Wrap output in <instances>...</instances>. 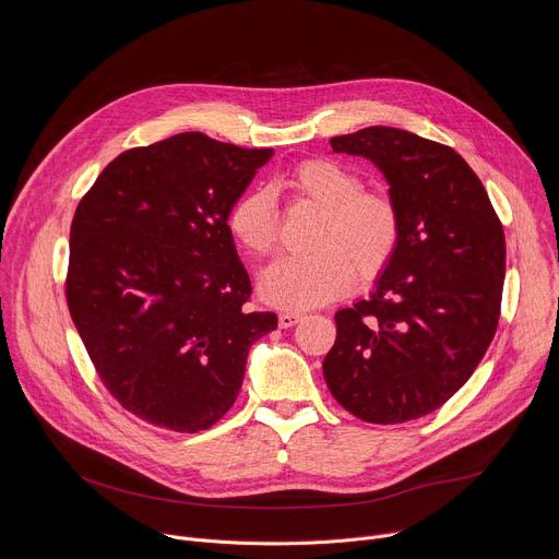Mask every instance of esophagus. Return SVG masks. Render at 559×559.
Segmentation results:
<instances>
[{"label":"esophagus","mask_w":559,"mask_h":559,"mask_svg":"<svg viewBox=\"0 0 559 559\" xmlns=\"http://www.w3.org/2000/svg\"><path fill=\"white\" fill-rule=\"evenodd\" d=\"M300 318H302L300 311H283V313L278 316V325H281L283 330L294 328V325L300 321Z\"/></svg>","instance_id":"34e87169"}]
</instances>
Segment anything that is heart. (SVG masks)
<instances>
[{"mask_svg":"<svg viewBox=\"0 0 559 559\" xmlns=\"http://www.w3.org/2000/svg\"><path fill=\"white\" fill-rule=\"evenodd\" d=\"M278 188L318 212L309 257L274 261L259 278L261 298L278 309L300 311L343 296L354 281L376 278L401 243V210L380 190H362L352 170L328 158H311L287 173ZM234 241L254 257L276 248V210L265 192H248L227 214Z\"/></svg>","mask_w":559,"mask_h":559,"instance_id":"b5f03b06","label":"heart"}]
</instances>
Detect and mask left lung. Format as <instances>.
Returning <instances> with one entry per match:
<instances>
[{
  "instance_id": "1",
  "label": "left lung",
  "mask_w": 559,
  "mask_h": 559,
  "mask_svg": "<svg viewBox=\"0 0 559 559\" xmlns=\"http://www.w3.org/2000/svg\"><path fill=\"white\" fill-rule=\"evenodd\" d=\"M330 145L384 175L403 231L369 298L336 311L325 382L365 423L416 420L471 378L496 336L504 229L483 181L449 145L389 126Z\"/></svg>"
}]
</instances>
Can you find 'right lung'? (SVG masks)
<instances>
[{"label":"right lung","instance_id":"1","mask_svg":"<svg viewBox=\"0 0 559 559\" xmlns=\"http://www.w3.org/2000/svg\"><path fill=\"white\" fill-rule=\"evenodd\" d=\"M181 132L119 154L79 201L66 300L115 401L181 433L218 423L243 384L272 311H248L250 276L227 214L270 162Z\"/></svg>","mask_w":559,"mask_h":559}]
</instances>
